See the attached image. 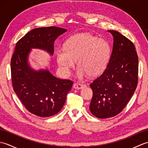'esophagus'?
<instances>
[{"mask_svg":"<svg viewBox=\"0 0 148 148\" xmlns=\"http://www.w3.org/2000/svg\"><path fill=\"white\" fill-rule=\"evenodd\" d=\"M84 86H85L84 84H81V83H74V85H73V87H74V88H75V89L79 90V89L83 88V87H84Z\"/></svg>","mask_w":148,"mask_h":148,"instance_id":"1","label":"esophagus"}]
</instances>
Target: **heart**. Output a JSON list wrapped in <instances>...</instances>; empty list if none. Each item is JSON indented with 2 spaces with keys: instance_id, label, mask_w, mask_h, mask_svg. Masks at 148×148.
Instances as JSON below:
<instances>
[{
  "instance_id": "b5f03b06",
  "label": "heart",
  "mask_w": 148,
  "mask_h": 148,
  "mask_svg": "<svg viewBox=\"0 0 148 148\" xmlns=\"http://www.w3.org/2000/svg\"><path fill=\"white\" fill-rule=\"evenodd\" d=\"M108 43L90 34H79L66 40L56 53L59 67L65 75L71 74L77 61V76H98L104 71L109 58Z\"/></svg>"
}]
</instances>
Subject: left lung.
<instances>
[{"instance_id": "1", "label": "left lung", "mask_w": 148, "mask_h": 148, "mask_svg": "<svg viewBox=\"0 0 148 148\" xmlns=\"http://www.w3.org/2000/svg\"><path fill=\"white\" fill-rule=\"evenodd\" d=\"M113 40L112 51L103 73L90 84L93 97L92 114L99 118L118 114L134 95L138 82V56L133 42L116 30H108Z\"/></svg>"}]
</instances>
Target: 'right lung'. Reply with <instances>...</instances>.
<instances>
[{
	"mask_svg": "<svg viewBox=\"0 0 148 148\" xmlns=\"http://www.w3.org/2000/svg\"><path fill=\"white\" fill-rule=\"evenodd\" d=\"M67 30L56 27L37 28L17 42L11 60L14 92L28 111L40 117H49L60 111L73 82L61 79L46 70L35 71L28 62L31 49L54 53V42Z\"/></svg>",
	"mask_w": 148,
	"mask_h": 148,
	"instance_id": "add662e5",
	"label": "right lung"
}]
</instances>
